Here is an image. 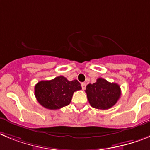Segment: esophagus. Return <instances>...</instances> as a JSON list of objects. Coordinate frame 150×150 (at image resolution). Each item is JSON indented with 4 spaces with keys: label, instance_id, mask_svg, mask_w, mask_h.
Segmentation results:
<instances>
[{
    "label": "esophagus",
    "instance_id": "1",
    "mask_svg": "<svg viewBox=\"0 0 150 150\" xmlns=\"http://www.w3.org/2000/svg\"><path fill=\"white\" fill-rule=\"evenodd\" d=\"M81 88H82V90H84L86 88V83H81Z\"/></svg>",
    "mask_w": 150,
    "mask_h": 150
}]
</instances>
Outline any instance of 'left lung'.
Listing matches in <instances>:
<instances>
[{
  "instance_id": "obj_1",
  "label": "left lung",
  "mask_w": 150,
  "mask_h": 150,
  "mask_svg": "<svg viewBox=\"0 0 150 150\" xmlns=\"http://www.w3.org/2000/svg\"><path fill=\"white\" fill-rule=\"evenodd\" d=\"M85 92L91 106L98 109H110L121 97L120 86L102 78L97 79L93 84H88Z\"/></svg>"
}]
</instances>
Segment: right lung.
Instances as JSON below:
<instances>
[{"label":"right lung","mask_w":150,"mask_h":150,"mask_svg":"<svg viewBox=\"0 0 150 150\" xmlns=\"http://www.w3.org/2000/svg\"><path fill=\"white\" fill-rule=\"evenodd\" d=\"M81 89L77 80L70 81L63 76L50 81H41L35 87V95L38 103L48 109H59L68 106L74 92Z\"/></svg>","instance_id":"add662e5"}]
</instances>
